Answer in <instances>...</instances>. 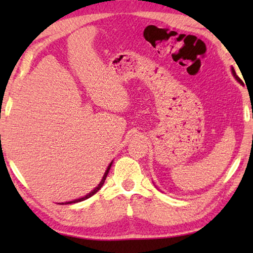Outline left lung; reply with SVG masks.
I'll list each match as a JSON object with an SVG mask.
<instances>
[{
    "mask_svg": "<svg viewBox=\"0 0 253 253\" xmlns=\"http://www.w3.org/2000/svg\"><path fill=\"white\" fill-rule=\"evenodd\" d=\"M232 74H233V76L235 77V79H237V80L239 81V83H241V80H240V78H239V77L237 76V74H235V71H234V69H233V68H232Z\"/></svg>",
    "mask_w": 253,
    "mask_h": 253,
    "instance_id": "1",
    "label": "left lung"
}]
</instances>
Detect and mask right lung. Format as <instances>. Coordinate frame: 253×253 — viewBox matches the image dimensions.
I'll return each instance as SVG.
<instances>
[{"label":"right lung","mask_w":253,"mask_h":253,"mask_svg":"<svg viewBox=\"0 0 253 253\" xmlns=\"http://www.w3.org/2000/svg\"><path fill=\"white\" fill-rule=\"evenodd\" d=\"M111 164H113V163H110L109 164V166H108V169H107V170L105 172V175H104V177H102V179H101V182L99 183V185H98L95 190H92L90 193L89 194H87L85 196H84V198H81V199H78V200H75V201H70V202H67L66 204H71V203H78V202H81V201H84V200H87V199H89V198H91V196L93 195V194H96L98 191L100 190L101 188V186L104 185V183H105V179H106V177H107V175H108V172H109V169H110V168H111ZM63 204V203H62Z\"/></svg>","instance_id":"1"}]
</instances>
